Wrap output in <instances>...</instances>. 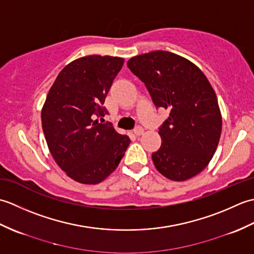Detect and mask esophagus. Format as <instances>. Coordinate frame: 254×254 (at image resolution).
<instances>
[{
  "instance_id": "obj_1",
  "label": "esophagus",
  "mask_w": 254,
  "mask_h": 254,
  "mask_svg": "<svg viewBox=\"0 0 254 254\" xmlns=\"http://www.w3.org/2000/svg\"><path fill=\"white\" fill-rule=\"evenodd\" d=\"M143 133H144V128L142 127H137L135 130H134V134H135L136 136H141Z\"/></svg>"
}]
</instances>
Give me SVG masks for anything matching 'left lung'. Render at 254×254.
I'll use <instances>...</instances> for the list:
<instances>
[{
	"label": "left lung",
	"instance_id": "left-lung-1",
	"mask_svg": "<svg viewBox=\"0 0 254 254\" xmlns=\"http://www.w3.org/2000/svg\"><path fill=\"white\" fill-rule=\"evenodd\" d=\"M127 67L146 86L154 105L170 110L159 127L161 146L152 154L156 169L172 181L198 175L213 158L222 133L208 79L188 59L163 50L133 57Z\"/></svg>",
	"mask_w": 254,
	"mask_h": 254
}]
</instances>
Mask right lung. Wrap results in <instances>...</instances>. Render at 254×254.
Listing matches in <instances>:
<instances>
[{"label": "right lung", "instance_id": "1", "mask_svg": "<svg viewBox=\"0 0 254 254\" xmlns=\"http://www.w3.org/2000/svg\"><path fill=\"white\" fill-rule=\"evenodd\" d=\"M124 59L87 56L59 73L41 110L42 130L53 159L71 179L97 185L110 176L130 145L111 124L98 122Z\"/></svg>", "mask_w": 254, "mask_h": 254}]
</instances>
